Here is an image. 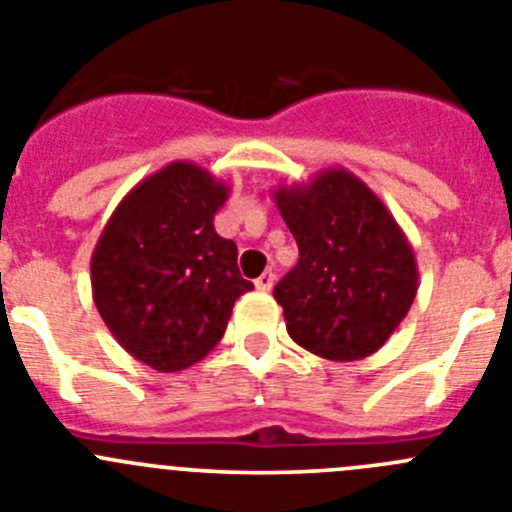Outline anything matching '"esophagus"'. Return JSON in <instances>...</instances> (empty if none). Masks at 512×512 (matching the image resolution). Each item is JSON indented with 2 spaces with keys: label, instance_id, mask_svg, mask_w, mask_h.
Here are the masks:
<instances>
[{
  "label": "esophagus",
  "instance_id": "34e87169",
  "mask_svg": "<svg viewBox=\"0 0 512 512\" xmlns=\"http://www.w3.org/2000/svg\"><path fill=\"white\" fill-rule=\"evenodd\" d=\"M272 285H275V272H272V270L262 272L260 278L255 280V288L262 290V293H267V290H272Z\"/></svg>",
  "mask_w": 512,
  "mask_h": 512
}]
</instances>
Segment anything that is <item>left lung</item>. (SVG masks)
<instances>
[{
  "label": "left lung",
  "mask_w": 512,
  "mask_h": 512,
  "mask_svg": "<svg viewBox=\"0 0 512 512\" xmlns=\"http://www.w3.org/2000/svg\"><path fill=\"white\" fill-rule=\"evenodd\" d=\"M298 242V265L275 285L290 338L328 361L379 351L417 295L407 234L364 181L323 169L272 191Z\"/></svg>",
  "instance_id": "8db88e82"
}]
</instances>
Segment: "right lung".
Masks as SVG:
<instances>
[{
	"label": "right lung",
	"instance_id": "1",
	"mask_svg": "<svg viewBox=\"0 0 512 512\" xmlns=\"http://www.w3.org/2000/svg\"><path fill=\"white\" fill-rule=\"evenodd\" d=\"M229 186L191 161H171L133 186L90 257L100 318L136 361L189 369L224 336L234 300L255 285L240 275L237 245L214 214Z\"/></svg>",
	"mask_w": 512,
	"mask_h": 512
}]
</instances>
